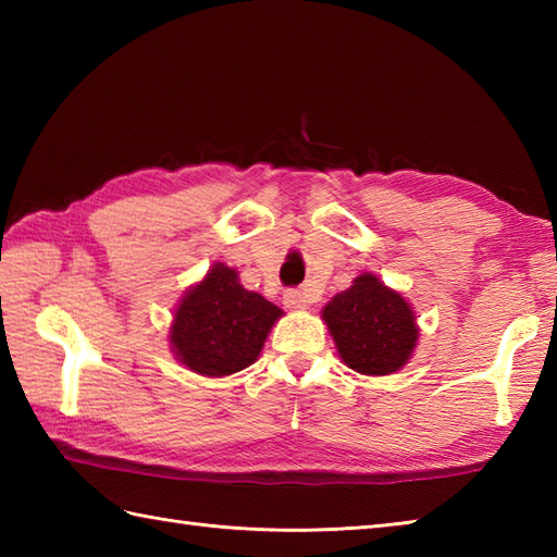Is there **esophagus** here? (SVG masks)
<instances>
[{"mask_svg": "<svg viewBox=\"0 0 557 557\" xmlns=\"http://www.w3.org/2000/svg\"><path fill=\"white\" fill-rule=\"evenodd\" d=\"M285 306L287 309H294V311H304V309H309V304H311V294H306V292H301V289H287L285 292Z\"/></svg>", "mask_w": 557, "mask_h": 557, "instance_id": "obj_1", "label": "esophagus"}]
</instances>
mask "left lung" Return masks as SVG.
I'll return each mask as SVG.
<instances>
[{
  "mask_svg": "<svg viewBox=\"0 0 557 557\" xmlns=\"http://www.w3.org/2000/svg\"><path fill=\"white\" fill-rule=\"evenodd\" d=\"M342 361L363 375H387L405 366L419 339L407 299L363 272L323 309Z\"/></svg>",
  "mask_w": 557,
  "mask_h": 557,
  "instance_id": "8db88e82",
  "label": "left lung"
}]
</instances>
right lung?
Masks as SVG:
<instances>
[{
	"label": "right lung",
	"mask_w": 557,
	"mask_h": 557,
	"mask_svg": "<svg viewBox=\"0 0 557 557\" xmlns=\"http://www.w3.org/2000/svg\"><path fill=\"white\" fill-rule=\"evenodd\" d=\"M282 309L242 287L236 270L215 263L174 311V357L194 373L222 377L251 366Z\"/></svg>",
	"instance_id": "obj_1"
}]
</instances>
